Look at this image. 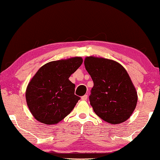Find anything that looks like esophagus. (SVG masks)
<instances>
[{
	"label": "esophagus",
	"instance_id": "34e87169",
	"mask_svg": "<svg viewBox=\"0 0 160 160\" xmlns=\"http://www.w3.org/2000/svg\"><path fill=\"white\" fill-rule=\"evenodd\" d=\"M81 99H82V101H86V100L88 99V95H83V96L81 97Z\"/></svg>",
	"mask_w": 160,
	"mask_h": 160
}]
</instances>
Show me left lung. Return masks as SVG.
Masks as SVG:
<instances>
[{"label": "left lung", "instance_id": "obj_1", "mask_svg": "<svg viewBox=\"0 0 160 160\" xmlns=\"http://www.w3.org/2000/svg\"><path fill=\"white\" fill-rule=\"evenodd\" d=\"M85 67L93 81L89 99L96 115L112 124L124 122L137 103V92L125 68L111 59L87 57Z\"/></svg>", "mask_w": 160, "mask_h": 160}]
</instances>
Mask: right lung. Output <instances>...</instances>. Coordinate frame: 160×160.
Masks as SVG:
<instances>
[{
  "label": "right lung",
  "mask_w": 160,
  "mask_h": 160,
  "mask_svg": "<svg viewBox=\"0 0 160 160\" xmlns=\"http://www.w3.org/2000/svg\"><path fill=\"white\" fill-rule=\"evenodd\" d=\"M82 63L80 57L52 61L39 68L26 90L33 116L45 124H56L72 111L80 99L69 78Z\"/></svg>",
  "instance_id": "right-lung-1"
}]
</instances>
